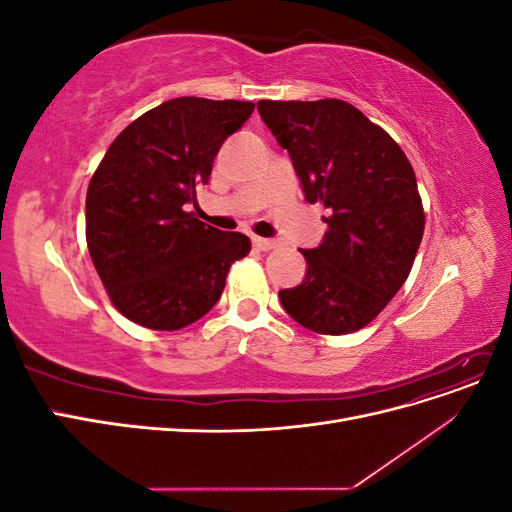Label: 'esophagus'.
<instances>
[{"mask_svg": "<svg viewBox=\"0 0 512 512\" xmlns=\"http://www.w3.org/2000/svg\"><path fill=\"white\" fill-rule=\"evenodd\" d=\"M252 243H254L256 250H260V252H267V250H273V247H275V241L265 239V237H254Z\"/></svg>", "mask_w": 512, "mask_h": 512, "instance_id": "34e87169", "label": "esophagus"}]
</instances>
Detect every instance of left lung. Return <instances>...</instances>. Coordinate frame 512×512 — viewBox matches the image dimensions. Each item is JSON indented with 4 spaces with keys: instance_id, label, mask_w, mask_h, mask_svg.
I'll list each match as a JSON object with an SVG mask.
<instances>
[{
    "instance_id": "1",
    "label": "left lung",
    "mask_w": 512,
    "mask_h": 512,
    "mask_svg": "<svg viewBox=\"0 0 512 512\" xmlns=\"http://www.w3.org/2000/svg\"><path fill=\"white\" fill-rule=\"evenodd\" d=\"M258 113L288 151L307 203L331 211L322 243L301 250L305 280L282 307L322 335L363 329L408 280L425 213L406 153L344 100H260Z\"/></svg>"
}]
</instances>
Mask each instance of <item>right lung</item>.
I'll return each mask as SVG.
<instances>
[{"label":"right lung","instance_id":"1","mask_svg":"<svg viewBox=\"0 0 512 512\" xmlns=\"http://www.w3.org/2000/svg\"><path fill=\"white\" fill-rule=\"evenodd\" d=\"M254 102L175 98L132 121L89 181L87 247L113 305L153 331H177L218 303L228 269L250 252L241 232L194 218L222 143Z\"/></svg>","mask_w":512,"mask_h":512}]
</instances>
